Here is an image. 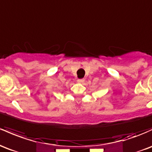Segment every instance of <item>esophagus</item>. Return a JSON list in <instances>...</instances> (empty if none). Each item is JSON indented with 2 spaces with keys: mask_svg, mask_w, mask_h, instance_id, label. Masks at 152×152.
Here are the masks:
<instances>
[{
  "mask_svg": "<svg viewBox=\"0 0 152 152\" xmlns=\"http://www.w3.org/2000/svg\"><path fill=\"white\" fill-rule=\"evenodd\" d=\"M77 82L80 83V84H82V83L84 82V79H79L77 80Z\"/></svg>",
  "mask_w": 152,
  "mask_h": 152,
  "instance_id": "34e87169",
  "label": "esophagus"
}]
</instances>
